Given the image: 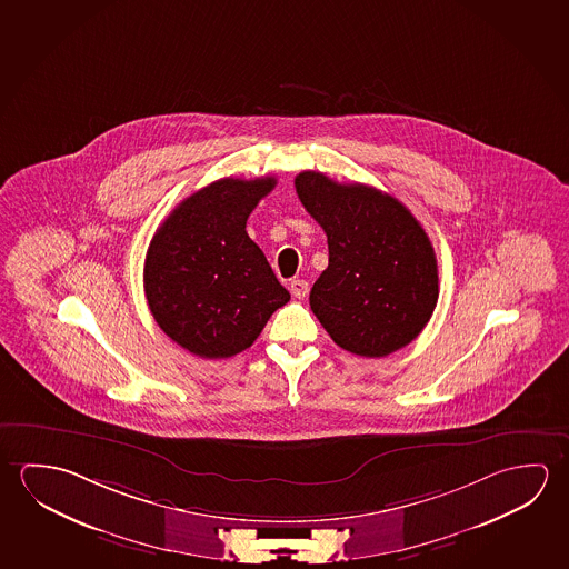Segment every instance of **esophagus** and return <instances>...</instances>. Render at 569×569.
Here are the masks:
<instances>
[{
  "label": "esophagus",
  "instance_id": "obj_1",
  "mask_svg": "<svg viewBox=\"0 0 569 569\" xmlns=\"http://www.w3.org/2000/svg\"><path fill=\"white\" fill-rule=\"evenodd\" d=\"M289 289H291L293 298L303 299L308 296L309 283L306 280H293L289 283Z\"/></svg>",
  "mask_w": 569,
  "mask_h": 569
}]
</instances>
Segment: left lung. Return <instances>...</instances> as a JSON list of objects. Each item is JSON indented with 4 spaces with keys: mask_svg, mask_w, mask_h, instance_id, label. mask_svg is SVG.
I'll return each instance as SVG.
<instances>
[{
    "mask_svg": "<svg viewBox=\"0 0 569 569\" xmlns=\"http://www.w3.org/2000/svg\"><path fill=\"white\" fill-rule=\"evenodd\" d=\"M296 192L323 228L329 266L309 306L345 351L385 357L429 323L438 299L435 248L419 220L391 194L299 172Z\"/></svg>",
    "mask_w": 569,
    "mask_h": 569,
    "instance_id": "left-lung-1",
    "label": "left lung"
}]
</instances>
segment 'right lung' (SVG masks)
Segmentation results:
<instances>
[{
  "label": "right lung",
  "instance_id": "1",
  "mask_svg": "<svg viewBox=\"0 0 569 569\" xmlns=\"http://www.w3.org/2000/svg\"><path fill=\"white\" fill-rule=\"evenodd\" d=\"M276 178H222L198 190L160 224L144 260L150 313L172 341L202 359L242 353L289 301L246 232Z\"/></svg>",
  "mask_w": 569,
  "mask_h": 569
}]
</instances>
